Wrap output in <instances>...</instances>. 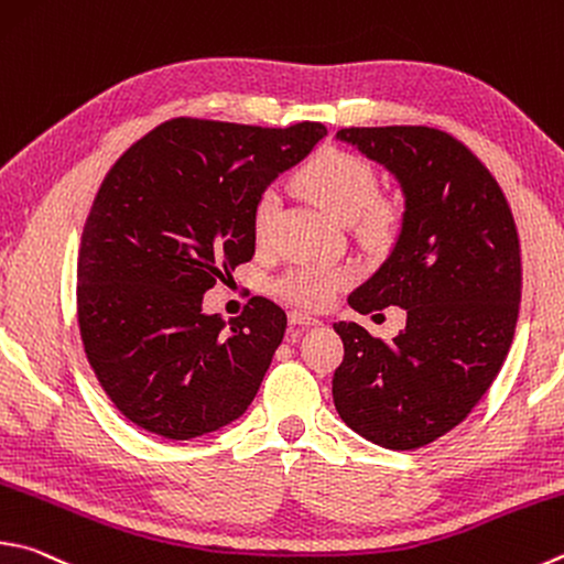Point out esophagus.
Masks as SVG:
<instances>
[{
  "mask_svg": "<svg viewBox=\"0 0 564 564\" xmlns=\"http://www.w3.org/2000/svg\"><path fill=\"white\" fill-rule=\"evenodd\" d=\"M289 323H291L293 327H313V325H321V321H317L315 315H308V313H303V311H291V313H289Z\"/></svg>",
  "mask_w": 564,
  "mask_h": 564,
  "instance_id": "esophagus-1",
  "label": "esophagus"
}]
</instances>
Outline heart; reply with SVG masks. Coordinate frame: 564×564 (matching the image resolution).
Listing matches in <instances>:
<instances>
[{
	"label": "heart",
	"mask_w": 564,
	"mask_h": 564,
	"mask_svg": "<svg viewBox=\"0 0 564 564\" xmlns=\"http://www.w3.org/2000/svg\"><path fill=\"white\" fill-rule=\"evenodd\" d=\"M299 182L333 217L352 221L365 241L387 243L394 239L399 209L397 204L377 197L380 177L365 158L343 148H323L299 170ZM275 221H279V192L269 187L259 192L251 207V231L259 247L273 243ZM352 275L350 265L293 261L273 281V291L305 308H323L337 291L352 281Z\"/></svg>",
	"instance_id": "obj_1"
}]
</instances>
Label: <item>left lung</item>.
<instances>
[{
    "instance_id": "1",
    "label": "left lung",
    "mask_w": 564,
    "mask_h": 564,
    "mask_svg": "<svg viewBox=\"0 0 564 564\" xmlns=\"http://www.w3.org/2000/svg\"><path fill=\"white\" fill-rule=\"evenodd\" d=\"M402 184V234L384 265L350 299L357 313L399 305L392 343L335 323L343 362L333 402L377 446L412 452L470 414L503 367L516 335L523 263L513 212L464 142L426 126L343 128Z\"/></svg>"
}]
</instances>
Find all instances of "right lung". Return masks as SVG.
Wrapping results in <instances>:
<instances>
[{
  "instance_id": "obj_1",
  "label": "right lung",
  "mask_w": 564,
  "mask_h": 564,
  "mask_svg": "<svg viewBox=\"0 0 564 564\" xmlns=\"http://www.w3.org/2000/svg\"><path fill=\"white\" fill-rule=\"evenodd\" d=\"M323 135L321 122L172 118L108 170L80 237L76 311L90 370L135 426L184 442L253 402L285 313L253 295L224 327L202 295L251 261L253 199Z\"/></svg>"
}]
</instances>
